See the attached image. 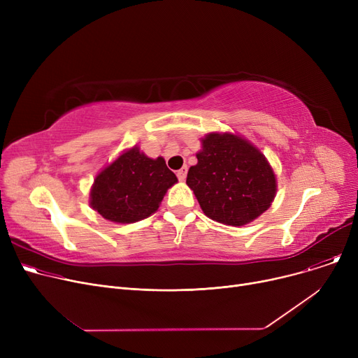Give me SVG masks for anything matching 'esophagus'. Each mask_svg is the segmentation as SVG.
I'll use <instances>...</instances> for the list:
<instances>
[{
    "label": "esophagus",
    "mask_w": 358,
    "mask_h": 358,
    "mask_svg": "<svg viewBox=\"0 0 358 358\" xmlns=\"http://www.w3.org/2000/svg\"><path fill=\"white\" fill-rule=\"evenodd\" d=\"M187 169H189V168L182 166L181 169H178V171H177V177H178L180 181H184V180H185V177H187Z\"/></svg>",
    "instance_id": "obj_1"
}]
</instances>
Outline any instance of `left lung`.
Segmentation results:
<instances>
[{"label":"left lung","instance_id":"8db88e82","mask_svg":"<svg viewBox=\"0 0 358 358\" xmlns=\"http://www.w3.org/2000/svg\"><path fill=\"white\" fill-rule=\"evenodd\" d=\"M187 185L210 219L241 227L264 213L275 196V176L266 157L232 134H210L203 141Z\"/></svg>","mask_w":358,"mask_h":358}]
</instances>
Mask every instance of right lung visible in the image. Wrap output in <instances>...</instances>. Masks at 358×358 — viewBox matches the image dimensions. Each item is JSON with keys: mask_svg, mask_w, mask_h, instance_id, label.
<instances>
[{"mask_svg": "<svg viewBox=\"0 0 358 358\" xmlns=\"http://www.w3.org/2000/svg\"><path fill=\"white\" fill-rule=\"evenodd\" d=\"M176 182L177 177L164 158L150 159L135 146L96 177L90 203L107 220L134 223L157 212Z\"/></svg>", "mask_w": 358, "mask_h": 358, "instance_id": "add662e5", "label": "right lung"}]
</instances>
